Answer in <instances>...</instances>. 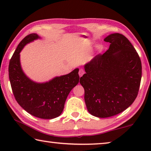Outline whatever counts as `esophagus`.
I'll list each match as a JSON object with an SVG mask.
<instances>
[{
  "label": "esophagus",
  "instance_id": "obj_1",
  "mask_svg": "<svg viewBox=\"0 0 151 151\" xmlns=\"http://www.w3.org/2000/svg\"><path fill=\"white\" fill-rule=\"evenodd\" d=\"M84 74H85V70H84L83 69H81L80 70H79L78 75H79V76H80V77H81V76L84 75Z\"/></svg>",
  "mask_w": 151,
  "mask_h": 151
}]
</instances>
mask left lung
Listing matches in <instances>:
<instances>
[{
  "label": "left lung",
  "mask_w": 151,
  "mask_h": 151,
  "mask_svg": "<svg viewBox=\"0 0 151 151\" xmlns=\"http://www.w3.org/2000/svg\"><path fill=\"white\" fill-rule=\"evenodd\" d=\"M110 47L84 66L80 78L89 113L107 118L121 113L137 98L142 76L140 57L131 42L119 33L104 39Z\"/></svg>",
  "instance_id": "left-lung-1"
}]
</instances>
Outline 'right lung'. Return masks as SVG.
Returning a JSON list of instances; mask_svg holds the SVG:
<instances>
[{"mask_svg": "<svg viewBox=\"0 0 151 151\" xmlns=\"http://www.w3.org/2000/svg\"><path fill=\"white\" fill-rule=\"evenodd\" d=\"M40 38L32 33L19 43L9 63V79L14 98L22 109L38 118L52 119L60 115L68 94L78 83L79 69L75 68L46 83H36L30 79L21 68L20 52L28 43Z\"/></svg>", "mask_w": 151, "mask_h": 151, "instance_id": "right-lung-1", "label": "right lung"}]
</instances>
